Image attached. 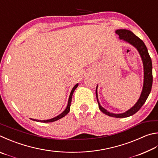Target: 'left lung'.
Instances as JSON below:
<instances>
[{
	"label": "left lung",
	"instance_id": "obj_1",
	"mask_svg": "<svg viewBox=\"0 0 158 158\" xmlns=\"http://www.w3.org/2000/svg\"><path fill=\"white\" fill-rule=\"evenodd\" d=\"M116 34H118L119 38L123 39L124 41H127L131 45H133L134 47H135L140 56L142 57L143 65H144V85H143L142 92L140 96L139 99L137 102L135 104L134 106L132 107L128 110L122 114H113L109 113L106 109H104L99 103L98 97H97V92L96 88V97L97 100L99 104V108L102 113L107 114V115L113 117H116V118H124V117H127L131 116L136 113L140 108H142L143 104H144L146 100L147 99L149 94L151 93L152 84H153V73H152V61L149 55L148 50L146 46L144 43L143 42L142 40L140 39L139 37L135 35L130 30H116Z\"/></svg>",
	"mask_w": 158,
	"mask_h": 158
}]
</instances>
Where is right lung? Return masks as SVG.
Listing matches in <instances>:
<instances>
[{"label": "right lung", "instance_id": "1", "mask_svg": "<svg viewBox=\"0 0 158 158\" xmlns=\"http://www.w3.org/2000/svg\"><path fill=\"white\" fill-rule=\"evenodd\" d=\"M78 86V84H77L74 86L73 87V90H72L70 94V97H69V99H68V106L65 109V110L62 113H61L59 114V115L56 116L55 117H54L52 119H48V120H37V119H31V120H34V121H36V122H44V123H48V122H55L56 120H58L59 119L62 118V117H64V116L66 115V114L69 113L70 111V104H71V102H72V97H73V94L74 93V91L75 89L77 88V87Z\"/></svg>", "mask_w": 158, "mask_h": 158}]
</instances>
